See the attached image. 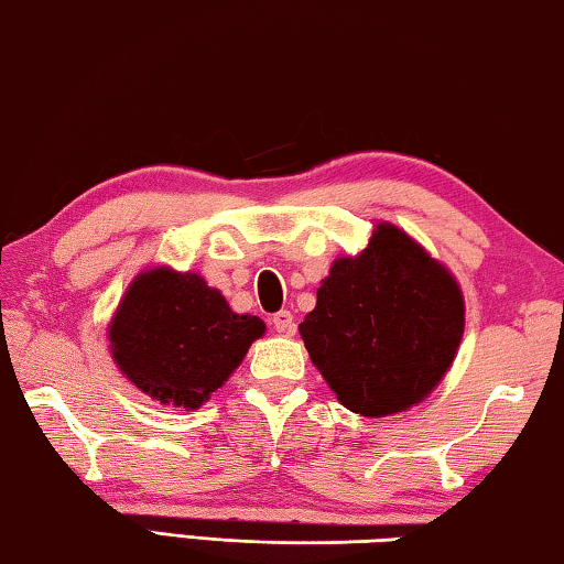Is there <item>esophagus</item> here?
Wrapping results in <instances>:
<instances>
[{"label": "esophagus", "mask_w": 564, "mask_h": 564, "mask_svg": "<svg viewBox=\"0 0 564 564\" xmlns=\"http://www.w3.org/2000/svg\"><path fill=\"white\" fill-rule=\"evenodd\" d=\"M273 328L279 333H285V336H291L295 323H293V313L291 311H279L273 313Z\"/></svg>", "instance_id": "obj_1"}]
</instances>
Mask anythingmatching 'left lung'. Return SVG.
I'll list each match as a JSON object with an SVG mask.
<instances>
[{"mask_svg": "<svg viewBox=\"0 0 564 564\" xmlns=\"http://www.w3.org/2000/svg\"><path fill=\"white\" fill-rule=\"evenodd\" d=\"M465 328L460 285L393 224L333 261L299 326L333 393L352 413L386 417L431 395Z\"/></svg>", "mask_w": 564, "mask_h": 564, "instance_id": "obj_1", "label": "left lung"}]
</instances>
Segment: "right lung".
<instances>
[{
  "mask_svg": "<svg viewBox=\"0 0 564 564\" xmlns=\"http://www.w3.org/2000/svg\"><path fill=\"white\" fill-rule=\"evenodd\" d=\"M265 323L238 316L198 273H139L109 326L111 358L141 393L196 410L241 366Z\"/></svg>",
  "mask_w": 564,
  "mask_h": 564,
  "instance_id": "add662e5",
  "label": "right lung"
}]
</instances>
